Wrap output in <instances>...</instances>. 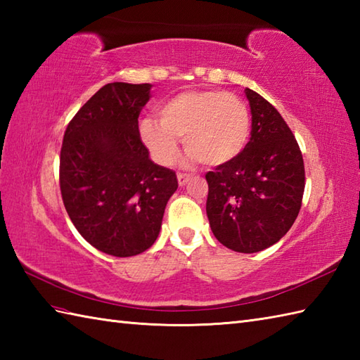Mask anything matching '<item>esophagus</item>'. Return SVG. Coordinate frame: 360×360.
I'll list each match as a JSON object with an SVG mask.
<instances>
[{
	"label": "esophagus",
	"mask_w": 360,
	"mask_h": 360,
	"mask_svg": "<svg viewBox=\"0 0 360 360\" xmlns=\"http://www.w3.org/2000/svg\"><path fill=\"white\" fill-rule=\"evenodd\" d=\"M188 179H190V176H188V174H184V173H178V184H179L181 187H182V186H186Z\"/></svg>",
	"instance_id": "1"
}]
</instances>
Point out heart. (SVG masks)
<instances>
[{
  "label": "heart",
  "instance_id": "obj_1",
  "mask_svg": "<svg viewBox=\"0 0 360 360\" xmlns=\"http://www.w3.org/2000/svg\"><path fill=\"white\" fill-rule=\"evenodd\" d=\"M159 117H145L139 134L153 159L172 165L184 139L190 160L219 167L231 162L246 147L250 116L240 97L221 91H184L164 103Z\"/></svg>",
  "mask_w": 360,
  "mask_h": 360
}]
</instances>
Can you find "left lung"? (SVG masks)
Returning a JSON list of instances; mask_svg holds the SVG:
<instances>
[{"label": "left lung", "instance_id": "obj_1", "mask_svg": "<svg viewBox=\"0 0 360 360\" xmlns=\"http://www.w3.org/2000/svg\"><path fill=\"white\" fill-rule=\"evenodd\" d=\"M250 141L231 162L205 174V212L215 238L241 254L280 241L302 207L304 165L295 137L280 112L255 91L244 89Z\"/></svg>", "mask_w": 360, "mask_h": 360}]
</instances>
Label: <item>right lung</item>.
<instances>
[{"mask_svg":"<svg viewBox=\"0 0 360 360\" xmlns=\"http://www.w3.org/2000/svg\"><path fill=\"white\" fill-rule=\"evenodd\" d=\"M150 89L124 82L98 89L70 122L60 151L68 215L91 246L112 257L153 246L178 188L176 173L153 162L139 134Z\"/></svg>","mask_w":360,"mask_h":360,"instance_id":"add662e5","label":"right lung"}]
</instances>
